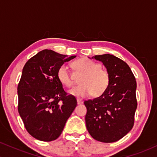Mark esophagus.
I'll use <instances>...</instances> for the list:
<instances>
[{"label":"esophagus","instance_id":"esophagus-1","mask_svg":"<svg viewBox=\"0 0 157 157\" xmlns=\"http://www.w3.org/2000/svg\"><path fill=\"white\" fill-rule=\"evenodd\" d=\"M77 104H82V102H83V100L80 98H77Z\"/></svg>","mask_w":157,"mask_h":157}]
</instances>
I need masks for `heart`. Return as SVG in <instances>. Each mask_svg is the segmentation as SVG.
Instances as JSON below:
<instances>
[{"label": "heart", "mask_w": 157, "mask_h": 157, "mask_svg": "<svg viewBox=\"0 0 157 157\" xmlns=\"http://www.w3.org/2000/svg\"><path fill=\"white\" fill-rule=\"evenodd\" d=\"M74 66L77 72L82 73L83 75L80 80L82 84L69 91L71 95L86 97L92 94L98 97L105 92L110 83V75L108 71L101 68V65L84 57L75 61ZM57 76L61 83L68 88L72 87L76 82L67 64H63L59 67Z\"/></svg>", "instance_id": "b5f03b06"}]
</instances>
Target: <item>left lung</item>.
Returning a JSON list of instances; mask_svg holds the SVG:
<instances>
[{"instance_id":"left-lung-1","label":"left lung","mask_w":157,"mask_h":157,"mask_svg":"<svg viewBox=\"0 0 157 157\" xmlns=\"http://www.w3.org/2000/svg\"><path fill=\"white\" fill-rule=\"evenodd\" d=\"M101 61L110 75L105 92L94 100H86V124L92 137L99 142H113L132 129L137 107L136 82L128 65L112 55L92 57Z\"/></svg>"}]
</instances>
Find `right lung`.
<instances>
[{"instance_id":"1","label":"right lung","mask_w":157,"mask_h":157,"mask_svg":"<svg viewBox=\"0 0 157 157\" xmlns=\"http://www.w3.org/2000/svg\"><path fill=\"white\" fill-rule=\"evenodd\" d=\"M68 57L45 49L31 57L23 68L17 86V109L26 131L44 142L60 136L77 102L57 78V70Z\"/></svg>"}]
</instances>
